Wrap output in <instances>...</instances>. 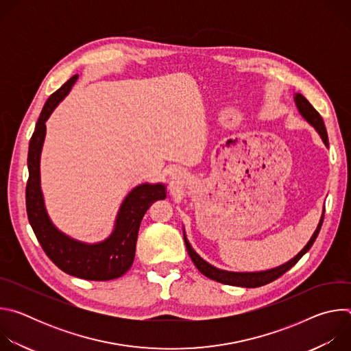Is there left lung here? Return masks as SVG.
Instances as JSON below:
<instances>
[{"mask_svg":"<svg viewBox=\"0 0 351 351\" xmlns=\"http://www.w3.org/2000/svg\"><path fill=\"white\" fill-rule=\"evenodd\" d=\"M295 104H297V108L298 111L302 112V115L318 130V133L321 134L324 143L328 145V133H326V128H325V123H324V119L322 117L319 115V112L310 104L308 99L302 95V94H295ZM324 214H325V210H324ZM324 214L321 217V221L318 223V228L317 230L314 232L313 237L310 239V241L307 243V245L294 258H291L289 263L278 267V268H274V269H269V271H263V272H228V271H222V269H218L213 265H210L208 263H206L202 257H199L194 250L191 248L190 243L187 241L186 236H184V243H186V248H187V253L193 261V264L197 267V269L202 272L203 275H206L207 278L213 279V280H217L219 283H223V285H230V286H240V287H260V286H264L267 283H271L274 282L275 279L280 278L285 272H287L291 267H294L297 264V261L302 258L308 250L313 247L315 239L318 237V233L321 230V226H322V222H324Z\"/></svg>","mask_w":351,"mask_h":351,"instance_id":"obj_1","label":"left lung"}]
</instances>
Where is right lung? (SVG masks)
<instances>
[{"label":"right lung","instance_id":"obj_1","mask_svg":"<svg viewBox=\"0 0 351 351\" xmlns=\"http://www.w3.org/2000/svg\"><path fill=\"white\" fill-rule=\"evenodd\" d=\"M77 75L49 95L29 143L26 211L32 229L47 257L61 271L86 280H111L129 271L134 260L137 233L147 210L167 197L162 184H140L123 199L112 234L97 244H84L61 233L49 221L40 189V153L45 136V121L69 93Z\"/></svg>","mask_w":351,"mask_h":351}]
</instances>
